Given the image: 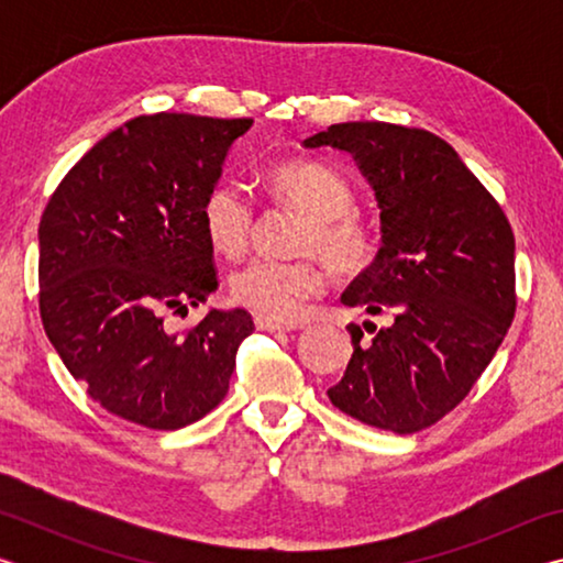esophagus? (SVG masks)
Wrapping results in <instances>:
<instances>
[{"mask_svg":"<svg viewBox=\"0 0 563 563\" xmlns=\"http://www.w3.org/2000/svg\"><path fill=\"white\" fill-rule=\"evenodd\" d=\"M255 328L265 330V332H290L298 330V322H285L278 318H268V316H255Z\"/></svg>","mask_w":563,"mask_h":563,"instance_id":"34e87169","label":"esophagus"}]
</instances>
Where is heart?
<instances>
[{
	"instance_id": "heart-1",
	"label": "heart",
	"mask_w": 563,
	"mask_h": 563,
	"mask_svg": "<svg viewBox=\"0 0 563 563\" xmlns=\"http://www.w3.org/2000/svg\"><path fill=\"white\" fill-rule=\"evenodd\" d=\"M271 190L283 201L308 213L298 247L320 253L342 273L365 271L377 253L375 228L362 221L355 208V190L340 170L292 161L268 176ZM255 211L245 190L235 184H218L208 190L201 206V228L211 251L223 258H238L253 233ZM325 288V273L316 261L255 258L231 275V295L261 316L288 320L305 302Z\"/></svg>"
}]
</instances>
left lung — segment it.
<instances>
[{
    "label": "left lung",
    "instance_id": "left-lung-1",
    "mask_svg": "<svg viewBox=\"0 0 563 563\" xmlns=\"http://www.w3.org/2000/svg\"><path fill=\"white\" fill-rule=\"evenodd\" d=\"M302 146L355 158L383 233L377 258L340 300L389 325L367 345L347 328L355 350L330 402L377 430H424L470 395L511 325V225L456 151L424 129L350 121Z\"/></svg>",
    "mask_w": 563,
    "mask_h": 563
}]
</instances>
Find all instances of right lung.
Returning <instances> with one entry per match:
<instances>
[{
	"instance_id": "obj_1",
	"label": "right lung",
	"mask_w": 563,
	"mask_h": 563,
	"mask_svg": "<svg viewBox=\"0 0 563 563\" xmlns=\"http://www.w3.org/2000/svg\"><path fill=\"white\" fill-rule=\"evenodd\" d=\"M253 119L151 113L93 144L44 208L40 310L74 379L111 415L180 430L228 393L238 345L255 330L243 308L168 332L218 288L201 206Z\"/></svg>"
}]
</instances>
